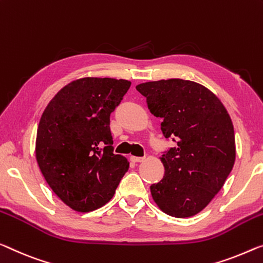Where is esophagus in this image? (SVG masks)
Returning a JSON list of instances; mask_svg holds the SVG:
<instances>
[{
    "label": "esophagus",
    "mask_w": 263,
    "mask_h": 263,
    "mask_svg": "<svg viewBox=\"0 0 263 263\" xmlns=\"http://www.w3.org/2000/svg\"><path fill=\"white\" fill-rule=\"evenodd\" d=\"M130 160L133 161V162L135 163H140V162H143L144 161V157H139V156H132Z\"/></svg>",
    "instance_id": "esophagus-1"
}]
</instances>
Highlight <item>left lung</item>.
<instances>
[{"instance_id": "1", "label": "left lung", "mask_w": 263, "mask_h": 263, "mask_svg": "<svg viewBox=\"0 0 263 263\" xmlns=\"http://www.w3.org/2000/svg\"><path fill=\"white\" fill-rule=\"evenodd\" d=\"M165 139L177 145L160 157L164 176L151 185L153 200L174 217L196 215L220 192L235 162L232 119L208 88L188 80L169 79L137 84ZM173 141H175L173 139Z\"/></svg>"}]
</instances>
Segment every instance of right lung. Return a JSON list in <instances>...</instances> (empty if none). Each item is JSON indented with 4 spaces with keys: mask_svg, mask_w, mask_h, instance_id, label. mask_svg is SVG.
<instances>
[{
    "mask_svg": "<svg viewBox=\"0 0 263 263\" xmlns=\"http://www.w3.org/2000/svg\"><path fill=\"white\" fill-rule=\"evenodd\" d=\"M130 82L109 78L72 81L44 109L36 136V161L47 183L68 207L95 211L114 196L129 168L114 154L110 114Z\"/></svg>",
    "mask_w": 263,
    "mask_h": 263,
    "instance_id": "1",
    "label": "right lung"
}]
</instances>
